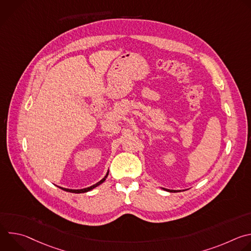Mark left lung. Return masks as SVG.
<instances>
[{"label":"left lung","mask_w":251,"mask_h":251,"mask_svg":"<svg viewBox=\"0 0 251 251\" xmlns=\"http://www.w3.org/2000/svg\"><path fill=\"white\" fill-rule=\"evenodd\" d=\"M162 189H164V188H162ZM164 190H166V191H168V192H171V193H177V192H181L180 190H177V191H175V190H168V189H164Z\"/></svg>","instance_id":"obj_1"}]
</instances>
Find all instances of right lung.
Segmentation results:
<instances>
[{"instance_id":"1","label":"right lung","mask_w":251,"mask_h":251,"mask_svg":"<svg viewBox=\"0 0 251 251\" xmlns=\"http://www.w3.org/2000/svg\"><path fill=\"white\" fill-rule=\"evenodd\" d=\"M108 174H109V171H107V173H106V175L104 176V177L102 178V180H100L98 183H96V184H94V185H92V186H90V187H88V188H84V189H78V190H73V189H66V188H61L60 187V189L61 190H63V191H65V192H69V193H75V194H82V193H87V192H89V191H91V190H93V189H95L96 187H98L99 185H101L105 180H106V177H107V176H108Z\"/></svg>"}]
</instances>
